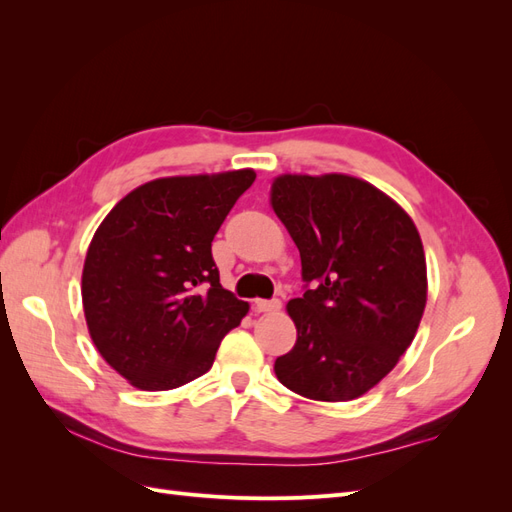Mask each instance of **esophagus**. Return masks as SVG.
I'll return each instance as SVG.
<instances>
[{"instance_id": "esophagus-1", "label": "esophagus", "mask_w": 512, "mask_h": 512, "mask_svg": "<svg viewBox=\"0 0 512 512\" xmlns=\"http://www.w3.org/2000/svg\"><path fill=\"white\" fill-rule=\"evenodd\" d=\"M282 307V301L280 299H269V301H265V299H258L256 303H254V309L258 314H267V312H277V309Z\"/></svg>"}]
</instances>
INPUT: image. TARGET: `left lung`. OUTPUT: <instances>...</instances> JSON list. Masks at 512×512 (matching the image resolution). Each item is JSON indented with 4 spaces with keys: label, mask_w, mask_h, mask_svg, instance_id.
Listing matches in <instances>:
<instances>
[{
    "label": "left lung",
    "mask_w": 512,
    "mask_h": 512,
    "mask_svg": "<svg viewBox=\"0 0 512 512\" xmlns=\"http://www.w3.org/2000/svg\"><path fill=\"white\" fill-rule=\"evenodd\" d=\"M271 207L301 254L303 297L288 303L297 344L275 359L286 389L316 401L361 397L408 350L427 303L410 215L348 175H282Z\"/></svg>",
    "instance_id": "left-lung-1"
}]
</instances>
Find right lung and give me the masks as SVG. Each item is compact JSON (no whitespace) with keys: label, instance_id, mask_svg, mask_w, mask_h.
<instances>
[{"label":"right lung","instance_id":"right-lung-1","mask_svg":"<svg viewBox=\"0 0 512 512\" xmlns=\"http://www.w3.org/2000/svg\"><path fill=\"white\" fill-rule=\"evenodd\" d=\"M254 179L245 168L149 181L98 226L83 267L85 320L104 361L136 389L207 374L250 309L222 288L211 241Z\"/></svg>","mask_w":512,"mask_h":512}]
</instances>
